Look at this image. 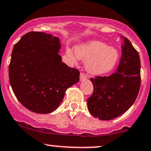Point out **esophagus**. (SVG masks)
Returning <instances> with one entry per match:
<instances>
[{
  "label": "esophagus",
  "instance_id": "esophagus-1",
  "mask_svg": "<svg viewBox=\"0 0 151 151\" xmlns=\"http://www.w3.org/2000/svg\"><path fill=\"white\" fill-rule=\"evenodd\" d=\"M86 78H87V76L84 73H81L80 74V80L81 81L85 80V79H86Z\"/></svg>",
  "mask_w": 151,
  "mask_h": 151
}]
</instances>
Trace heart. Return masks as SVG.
Here are the masks:
<instances>
[{"label": "heart", "mask_w": 151, "mask_h": 151, "mask_svg": "<svg viewBox=\"0 0 151 151\" xmlns=\"http://www.w3.org/2000/svg\"><path fill=\"white\" fill-rule=\"evenodd\" d=\"M68 59L73 63L79 60H85V68L89 73L96 75L111 71L119 59V52L115 48L99 41H91L75 48V52L67 48Z\"/></svg>", "instance_id": "heart-1"}]
</instances>
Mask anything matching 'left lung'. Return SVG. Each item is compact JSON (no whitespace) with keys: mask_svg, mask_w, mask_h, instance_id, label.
<instances>
[{"mask_svg":"<svg viewBox=\"0 0 151 151\" xmlns=\"http://www.w3.org/2000/svg\"><path fill=\"white\" fill-rule=\"evenodd\" d=\"M122 56L115 73L91 78L93 94L87 100L88 111L101 120L115 119L127 111L141 86L139 52L127 38L121 36Z\"/></svg>","mask_w":151,"mask_h":151,"instance_id":"1","label":"left lung"}]
</instances>
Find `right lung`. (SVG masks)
I'll list each match as a JSON object with an SVG mask.
<instances>
[{
    "instance_id": "1",
    "label": "right lung",
    "mask_w": 151,
    "mask_h": 151,
    "mask_svg": "<svg viewBox=\"0 0 151 151\" xmlns=\"http://www.w3.org/2000/svg\"><path fill=\"white\" fill-rule=\"evenodd\" d=\"M58 37L30 32L14 46L9 79L25 108L39 114L55 111L69 87L79 80V71L62 62Z\"/></svg>"
}]
</instances>
